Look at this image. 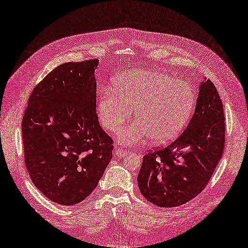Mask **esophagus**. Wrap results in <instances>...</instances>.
Masks as SVG:
<instances>
[{"instance_id":"obj_1","label":"esophagus","mask_w":248,"mask_h":248,"mask_svg":"<svg viewBox=\"0 0 248 248\" xmlns=\"http://www.w3.org/2000/svg\"><path fill=\"white\" fill-rule=\"evenodd\" d=\"M115 154H116V156L117 157H119V158H123V157H125L127 154H128V151L127 150H123L122 148H116V150H115Z\"/></svg>"}]
</instances>
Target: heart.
<instances>
[{
  "mask_svg": "<svg viewBox=\"0 0 248 248\" xmlns=\"http://www.w3.org/2000/svg\"><path fill=\"white\" fill-rule=\"evenodd\" d=\"M195 101V91L186 81L156 70H132L118 77L114 90L100 95L97 114L101 126L115 133L135 108L138 119L123 128L119 141L135 144L150 136L155 143H165L184 129Z\"/></svg>",
  "mask_w": 248,
  "mask_h": 248,
  "instance_id": "obj_1",
  "label": "heart"
}]
</instances>
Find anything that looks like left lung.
<instances>
[{"mask_svg": "<svg viewBox=\"0 0 248 248\" xmlns=\"http://www.w3.org/2000/svg\"><path fill=\"white\" fill-rule=\"evenodd\" d=\"M225 127L223 102L213 83L204 79L184 132L167 147L144 154L138 176L143 197L160 207H174L200 194L223 157Z\"/></svg>", "mask_w": 248, "mask_h": 248, "instance_id": "obj_1", "label": "left lung"}]
</instances>
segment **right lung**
<instances>
[{
    "mask_svg": "<svg viewBox=\"0 0 248 248\" xmlns=\"http://www.w3.org/2000/svg\"><path fill=\"white\" fill-rule=\"evenodd\" d=\"M98 59L65 62L32 89L21 123L24 163L48 199L74 205L95 189L113 140L96 114Z\"/></svg>",
    "mask_w": 248,
    "mask_h": 248,
    "instance_id": "right-lung-1",
    "label": "right lung"
}]
</instances>
